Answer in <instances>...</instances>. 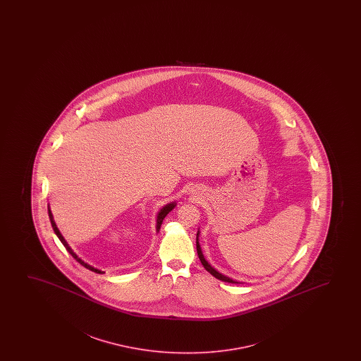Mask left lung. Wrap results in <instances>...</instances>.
Segmentation results:
<instances>
[{"mask_svg": "<svg viewBox=\"0 0 361 361\" xmlns=\"http://www.w3.org/2000/svg\"><path fill=\"white\" fill-rule=\"evenodd\" d=\"M198 237H200V231H197V235H196V247H197L198 257H200V260L202 262L203 267H204L212 276L216 277L218 280H221V281L229 282V283H238L237 281H234L232 279H229V277L223 275L221 272H218L214 267H211V264H208L207 260L203 257L202 249H201V245H200V239H198Z\"/></svg>", "mask_w": 361, "mask_h": 361, "instance_id": "left-lung-1", "label": "left lung"}]
</instances>
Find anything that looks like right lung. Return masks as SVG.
I'll use <instances>...</instances> for the list:
<instances>
[{"label":"right lung","mask_w":361,"mask_h":361,"mask_svg":"<svg viewBox=\"0 0 361 361\" xmlns=\"http://www.w3.org/2000/svg\"><path fill=\"white\" fill-rule=\"evenodd\" d=\"M176 206V202H170L168 203V204H165L160 211L158 212V216H157V232H159L160 231V227H161V224H163L164 218L168 216V213L170 212V211H173V207ZM48 214H49V219L50 223H51V227H53V229H54V233L56 234V237L59 238L60 242L63 243V245H64L65 247H66V250L73 255V257L74 259H76L78 262L82 265V267H86V269H89V270H91V271L97 272V274H104V271H102V270H99V269H96V267H91V265H89L87 262H85L84 260H81L76 254H75L74 250L71 249V247H69V244L66 243V240H65L64 237L61 235V233H60L59 229H58V227H56V224H55L54 218H53V214H51V211H50V207L48 206Z\"/></svg>","instance_id":"1"}]
</instances>
